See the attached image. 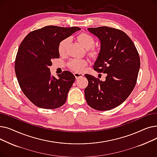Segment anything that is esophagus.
Listing matches in <instances>:
<instances>
[{
    "instance_id": "esophagus-1",
    "label": "esophagus",
    "mask_w": 157,
    "mask_h": 157,
    "mask_svg": "<svg viewBox=\"0 0 157 157\" xmlns=\"http://www.w3.org/2000/svg\"><path fill=\"white\" fill-rule=\"evenodd\" d=\"M74 76H75V78H76V79H78V78H81V77H83V76H84V74H82V73L75 72V73L74 74Z\"/></svg>"
}]
</instances>
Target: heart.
Listing matches in <instances>:
<instances>
[{
  "label": "heart",
  "instance_id": "heart-1",
  "mask_svg": "<svg viewBox=\"0 0 157 157\" xmlns=\"http://www.w3.org/2000/svg\"><path fill=\"white\" fill-rule=\"evenodd\" d=\"M78 40L80 41L81 43L86 49L92 48L95 44V40L94 37L86 33H82L80 34L78 37ZM70 42V37H67L63 39L60 41V43L59 44V52L60 55H65L67 53V48L69 43ZM92 53H94V52H92ZM87 65V62L85 60L82 59H74L69 62V67L73 70L78 72H82L85 66Z\"/></svg>",
  "mask_w": 157,
  "mask_h": 157
}]
</instances>
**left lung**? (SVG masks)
Listing matches in <instances>:
<instances>
[{
    "label": "left lung",
    "mask_w": 157,
    "mask_h": 157,
    "mask_svg": "<svg viewBox=\"0 0 157 157\" xmlns=\"http://www.w3.org/2000/svg\"><path fill=\"white\" fill-rule=\"evenodd\" d=\"M101 41V50L93 67L106 74L105 81L85 74V89L89 106L111 110L121 104L134 90L140 68V58L131 39L123 31L108 27L88 28Z\"/></svg>",
    "instance_id": "8db88e82"
}]
</instances>
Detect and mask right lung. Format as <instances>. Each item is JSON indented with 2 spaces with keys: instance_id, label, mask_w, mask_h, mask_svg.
Listing matches in <instances>:
<instances>
[{
  "instance_id": "obj_1",
  "label": "right lung",
  "mask_w": 157,
  "mask_h": 157,
  "mask_svg": "<svg viewBox=\"0 0 157 157\" xmlns=\"http://www.w3.org/2000/svg\"><path fill=\"white\" fill-rule=\"evenodd\" d=\"M79 27L49 25L30 32L20 44L14 69L19 85L29 99L40 108L53 109L63 105L76 78L65 71L59 78L52 76L49 67L59 59V44Z\"/></svg>"
}]
</instances>
